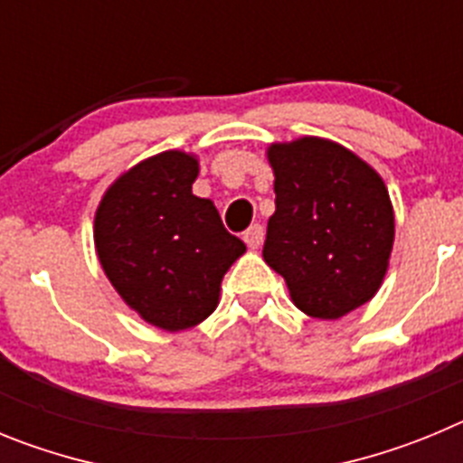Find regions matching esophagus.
<instances>
[{
    "label": "esophagus",
    "instance_id": "esophagus-1",
    "mask_svg": "<svg viewBox=\"0 0 463 463\" xmlns=\"http://www.w3.org/2000/svg\"><path fill=\"white\" fill-rule=\"evenodd\" d=\"M262 240H265V231H262L260 223H253V226L244 232V241H247V247L258 249L262 244Z\"/></svg>",
    "mask_w": 463,
    "mask_h": 463
}]
</instances>
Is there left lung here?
Wrapping results in <instances>:
<instances>
[{"mask_svg":"<svg viewBox=\"0 0 463 463\" xmlns=\"http://www.w3.org/2000/svg\"><path fill=\"white\" fill-rule=\"evenodd\" d=\"M277 210L262 258L286 279L299 311L335 320L376 295L394 241L381 175L332 140L299 138L268 149Z\"/></svg>","mask_w":463,"mask_h":463,"instance_id":"left-lung-1","label":"left lung"}]
</instances>
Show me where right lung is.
<instances>
[{"instance_id":"right-lung-1","label":"right lung","mask_w":463,"mask_h":463,"mask_svg":"<svg viewBox=\"0 0 463 463\" xmlns=\"http://www.w3.org/2000/svg\"><path fill=\"white\" fill-rule=\"evenodd\" d=\"M195 177V156L156 154L106 191L94 219L106 277L133 311L168 332L194 327L216 309L223 274L247 251L214 203L194 195Z\"/></svg>"}]
</instances>
